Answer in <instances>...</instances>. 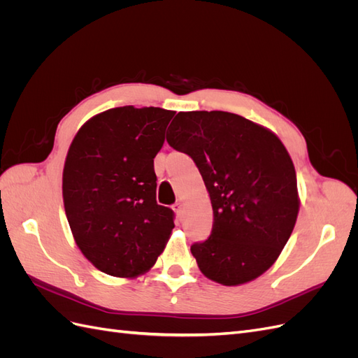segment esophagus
<instances>
[{
	"mask_svg": "<svg viewBox=\"0 0 358 358\" xmlns=\"http://www.w3.org/2000/svg\"><path fill=\"white\" fill-rule=\"evenodd\" d=\"M182 209H183V204H182L180 201H178V203L173 204V210L176 212V215H178V216H180V215H182Z\"/></svg>",
	"mask_w": 358,
	"mask_h": 358,
	"instance_id": "obj_1",
	"label": "esophagus"
}]
</instances>
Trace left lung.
Returning <instances> with one entry per match:
<instances>
[{
  "label": "left lung",
  "instance_id": "left-lung-1",
  "mask_svg": "<svg viewBox=\"0 0 358 358\" xmlns=\"http://www.w3.org/2000/svg\"><path fill=\"white\" fill-rule=\"evenodd\" d=\"M169 145L196 162L213 209L209 239L191 246L204 276L249 282L272 266L299 213L294 164L267 128L221 110L179 112Z\"/></svg>",
  "mask_w": 358,
  "mask_h": 358
}]
</instances>
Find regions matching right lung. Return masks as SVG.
I'll use <instances>...</instances> for the list:
<instances>
[{
	"label": "right lung",
	"mask_w": 358,
	"mask_h": 358,
	"mask_svg": "<svg viewBox=\"0 0 358 358\" xmlns=\"http://www.w3.org/2000/svg\"><path fill=\"white\" fill-rule=\"evenodd\" d=\"M175 112L115 107L73 138L62 173L64 208L76 243L101 272L134 278L152 267L175 229L157 203L154 158Z\"/></svg>",
	"instance_id": "obj_1"
}]
</instances>
